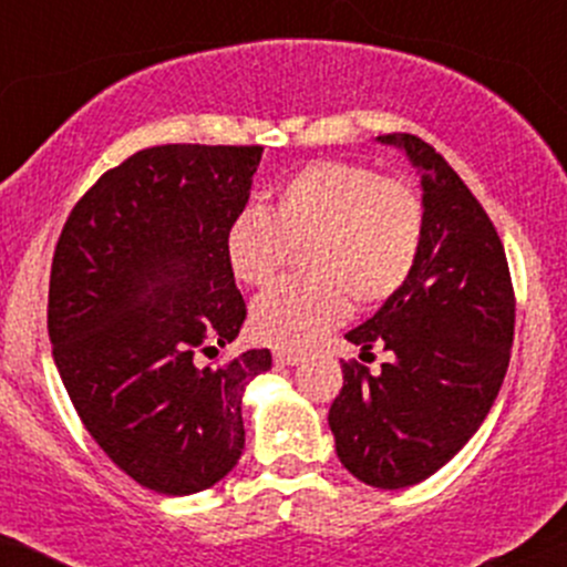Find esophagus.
<instances>
[{"mask_svg": "<svg viewBox=\"0 0 567 567\" xmlns=\"http://www.w3.org/2000/svg\"><path fill=\"white\" fill-rule=\"evenodd\" d=\"M274 363L277 365H298L303 363L301 352H290V350H274Z\"/></svg>", "mask_w": 567, "mask_h": 567, "instance_id": "esophagus-1", "label": "esophagus"}]
</instances>
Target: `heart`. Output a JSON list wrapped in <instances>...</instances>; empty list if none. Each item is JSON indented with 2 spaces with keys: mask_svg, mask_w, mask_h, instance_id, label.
Masks as SVG:
<instances>
[{
  "mask_svg": "<svg viewBox=\"0 0 567 567\" xmlns=\"http://www.w3.org/2000/svg\"><path fill=\"white\" fill-rule=\"evenodd\" d=\"M425 236V204L406 179L354 161H315L274 190L271 215L247 207L226 231L228 269L269 288L293 247L307 279L252 303V333L274 347L312 344L350 307H377L412 277Z\"/></svg>",
  "mask_w": 567,
  "mask_h": 567,
  "instance_id": "b5f03b06",
  "label": "heart"
}]
</instances>
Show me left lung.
<instances>
[{"mask_svg":"<svg viewBox=\"0 0 567 567\" xmlns=\"http://www.w3.org/2000/svg\"><path fill=\"white\" fill-rule=\"evenodd\" d=\"M422 174L425 236L412 277L347 341L393 360L371 374L341 363L328 425L336 455L379 489L412 487L450 463L478 431L506 377L514 288L493 220L457 172L414 134H384Z\"/></svg>","mask_w":567,"mask_h":567,"instance_id":"1","label":"left lung"}]
</instances>
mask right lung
I'll return each instance as SVG.
<instances>
[{
	"label": "right lung",
	"instance_id": "obj_1",
	"mask_svg": "<svg viewBox=\"0 0 567 567\" xmlns=\"http://www.w3.org/2000/svg\"><path fill=\"white\" fill-rule=\"evenodd\" d=\"M260 145H158L74 204L53 252L48 333L85 431L161 495L213 487L245 450L241 395L269 350L226 365L247 317L226 231L250 198Z\"/></svg>",
	"mask_w": 567,
	"mask_h": 567
}]
</instances>
